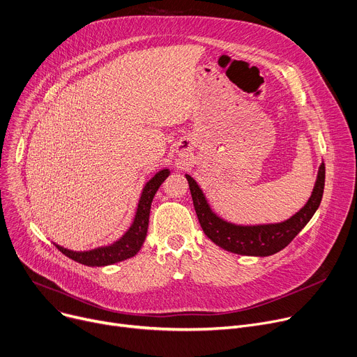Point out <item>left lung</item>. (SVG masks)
<instances>
[{
  "label": "left lung",
  "mask_w": 357,
  "mask_h": 357,
  "mask_svg": "<svg viewBox=\"0 0 357 357\" xmlns=\"http://www.w3.org/2000/svg\"><path fill=\"white\" fill-rule=\"evenodd\" d=\"M324 162L319 169L313 193L306 206L289 220L278 225L236 226L222 220L208 207L203 191L188 174L185 176L200 226L206 236L222 249L245 256H271L283 250L301 231L320 206L324 190Z\"/></svg>",
  "instance_id": "1"
}]
</instances>
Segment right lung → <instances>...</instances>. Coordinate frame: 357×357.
I'll list each match as a JSON object with an SVG mask.
<instances>
[{
  "instance_id": "obj_1",
  "label": "right lung",
  "mask_w": 357,
  "mask_h": 357,
  "mask_svg": "<svg viewBox=\"0 0 357 357\" xmlns=\"http://www.w3.org/2000/svg\"><path fill=\"white\" fill-rule=\"evenodd\" d=\"M170 172L164 169L158 172L143 188V193L139 202V207H137L135 218L128 229V231L117 241L109 245H104V248H98L89 252H73L68 249L61 248V245L56 244V248L66 255L67 257L73 259L77 263L86 264V266H108L117 261H123L126 259H130L139 253L142 245L147 236L149 229V217H150V208L151 202L154 199L155 191L161 185V183L169 177Z\"/></svg>"
}]
</instances>
